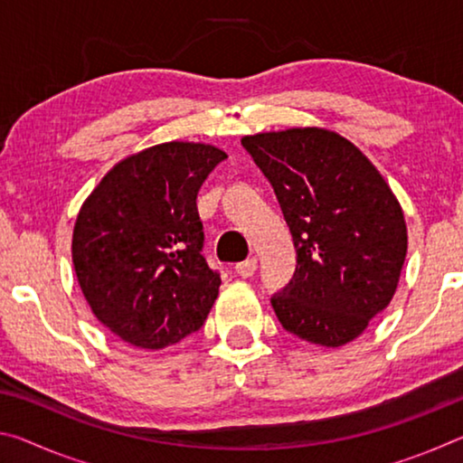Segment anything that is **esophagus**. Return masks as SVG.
I'll return each instance as SVG.
<instances>
[{"instance_id":"esophagus-1","label":"esophagus","mask_w":463,"mask_h":463,"mask_svg":"<svg viewBox=\"0 0 463 463\" xmlns=\"http://www.w3.org/2000/svg\"><path fill=\"white\" fill-rule=\"evenodd\" d=\"M234 269H237L241 278H250L257 271V260H255V257H249V260L237 263V268H234Z\"/></svg>"}]
</instances>
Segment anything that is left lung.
Segmentation results:
<instances>
[{
	"instance_id": "obj_1",
	"label": "left lung",
	"mask_w": 463,
	"mask_h": 463,
	"mask_svg": "<svg viewBox=\"0 0 463 463\" xmlns=\"http://www.w3.org/2000/svg\"><path fill=\"white\" fill-rule=\"evenodd\" d=\"M271 184L296 247V271L271 296L281 326L341 347L396 292L404 214L370 159L331 130L289 128L241 140Z\"/></svg>"
}]
</instances>
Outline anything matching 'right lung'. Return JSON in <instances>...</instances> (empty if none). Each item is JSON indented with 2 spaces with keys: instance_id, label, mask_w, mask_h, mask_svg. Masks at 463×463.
<instances>
[{
  "instance_id": "add662e5",
  "label": "right lung",
  "mask_w": 463,
  "mask_h": 463,
  "mask_svg": "<svg viewBox=\"0 0 463 463\" xmlns=\"http://www.w3.org/2000/svg\"><path fill=\"white\" fill-rule=\"evenodd\" d=\"M226 153L165 143L120 161L80 210L73 265L101 325L140 349H163L202 328L221 288L203 260L195 206Z\"/></svg>"
}]
</instances>
